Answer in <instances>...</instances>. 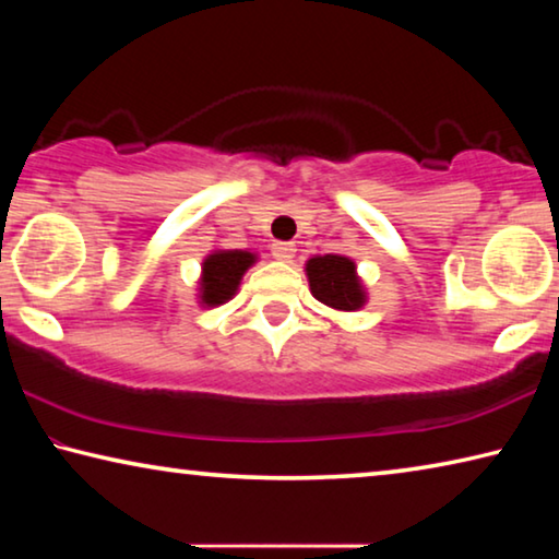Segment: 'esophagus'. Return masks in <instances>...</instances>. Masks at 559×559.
I'll return each instance as SVG.
<instances>
[{
    "label": "esophagus",
    "instance_id": "34e87169",
    "mask_svg": "<svg viewBox=\"0 0 559 559\" xmlns=\"http://www.w3.org/2000/svg\"><path fill=\"white\" fill-rule=\"evenodd\" d=\"M271 253H273V259L288 263V261H293V257H296V246L288 241H276L271 246Z\"/></svg>",
    "mask_w": 559,
    "mask_h": 559
}]
</instances>
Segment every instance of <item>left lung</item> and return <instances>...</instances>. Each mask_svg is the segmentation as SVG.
<instances>
[{
    "instance_id": "1",
    "label": "left lung",
    "mask_w": 559,
    "mask_h": 559,
    "mask_svg": "<svg viewBox=\"0 0 559 559\" xmlns=\"http://www.w3.org/2000/svg\"><path fill=\"white\" fill-rule=\"evenodd\" d=\"M306 276L313 298L337 313H355L365 308L367 286L357 273V263L345 253H325L306 261Z\"/></svg>"
}]
</instances>
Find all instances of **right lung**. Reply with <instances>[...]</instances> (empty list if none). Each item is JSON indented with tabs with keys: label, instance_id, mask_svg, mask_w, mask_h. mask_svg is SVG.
Here are the masks:
<instances>
[{
	"label": "right lung",
	"instance_id": "obj_1",
	"mask_svg": "<svg viewBox=\"0 0 559 559\" xmlns=\"http://www.w3.org/2000/svg\"><path fill=\"white\" fill-rule=\"evenodd\" d=\"M259 261L257 251L246 249H212L202 259L200 281H197V302L202 308L224 306L236 296L243 273Z\"/></svg>",
	"mask_w": 559,
	"mask_h": 559
}]
</instances>
